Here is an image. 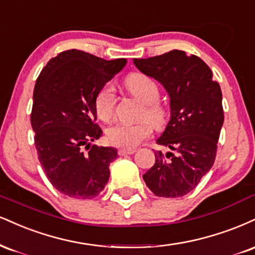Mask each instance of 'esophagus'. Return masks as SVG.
Segmentation results:
<instances>
[{
	"mask_svg": "<svg viewBox=\"0 0 255 255\" xmlns=\"http://www.w3.org/2000/svg\"><path fill=\"white\" fill-rule=\"evenodd\" d=\"M134 152H135V149H126V148H121L118 151L120 157H124V155H130L133 154Z\"/></svg>",
	"mask_w": 255,
	"mask_h": 255,
	"instance_id": "1",
	"label": "esophagus"
}]
</instances>
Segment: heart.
<instances>
[{"label":"heart","instance_id":"heart-1","mask_svg":"<svg viewBox=\"0 0 255 255\" xmlns=\"http://www.w3.org/2000/svg\"><path fill=\"white\" fill-rule=\"evenodd\" d=\"M124 85L131 96L135 97L143 104L141 110L139 124H118L109 127L106 131V140L109 145L120 148L131 149L141 141L147 139L152 134V125L161 127L166 121L167 110L160 101V88L152 77L141 72H134L126 77ZM116 94L110 84H104L95 96V112L97 118L103 122L113 119L116 107Z\"/></svg>","mask_w":255,"mask_h":255}]
</instances>
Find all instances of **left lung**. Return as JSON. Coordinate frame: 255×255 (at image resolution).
<instances>
[{
	"mask_svg": "<svg viewBox=\"0 0 255 255\" xmlns=\"http://www.w3.org/2000/svg\"><path fill=\"white\" fill-rule=\"evenodd\" d=\"M141 72L157 79L170 95L171 120L155 151V162L143 174L159 197H182L192 191L213 166L223 125L222 91L210 67L201 58L172 50L146 59H134Z\"/></svg>",
	"mask_w": 255,
	"mask_h": 255,
	"instance_id": "1",
	"label": "left lung"
}]
</instances>
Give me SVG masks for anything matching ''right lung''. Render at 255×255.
I'll return each mask as SVG.
<instances>
[{
    "label": "right lung",
    "instance_id": "right-lung-1",
    "mask_svg": "<svg viewBox=\"0 0 255 255\" xmlns=\"http://www.w3.org/2000/svg\"><path fill=\"white\" fill-rule=\"evenodd\" d=\"M126 61L67 50L52 58L36 79L30 113L36 153L47 179L63 195L90 199L108 183L118 151L89 143L102 135L94 102Z\"/></svg>",
    "mask_w": 255,
    "mask_h": 255
}]
</instances>
